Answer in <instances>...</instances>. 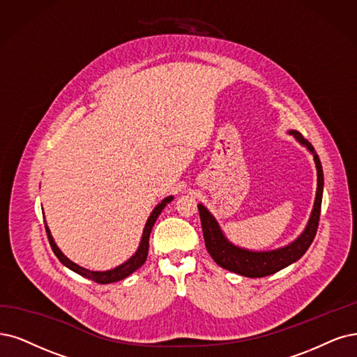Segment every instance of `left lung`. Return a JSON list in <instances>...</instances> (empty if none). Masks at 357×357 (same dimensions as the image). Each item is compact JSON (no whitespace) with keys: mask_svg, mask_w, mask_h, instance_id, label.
Listing matches in <instances>:
<instances>
[{"mask_svg":"<svg viewBox=\"0 0 357 357\" xmlns=\"http://www.w3.org/2000/svg\"><path fill=\"white\" fill-rule=\"evenodd\" d=\"M289 135H293L303 147H306L309 153L313 155L316 175H318V187H316V197L310 218L307 225L294 241L289 244L275 248L266 250V252H253L232 244L223 231L220 229L215 216L208 212L207 207L202 203L197 206L200 212L202 228L204 235V243L208 255L218 263V265L229 272L238 273L247 278H263V276L272 275L289 265H293L303 255L307 252L310 247L316 231H318V223L321 216V204H322V194H324V172L322 165L318 154H316L312 144L303 138V135L297 130H288Z\"/></svg>","mask_w":357,"mask_h":357,"instance_id":"8db88e82","label":"left lung"}]
</instances>
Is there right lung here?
<instances>
[{
	"mask_svg": "<svg viewBox=\"0 0 357 357\" xmlns=\"http://www.w3.org/2000/svg\"><path fill=\"white\" fill-rule=\"evenodd\" d=\"M172 200H174V195H169V197H166V199H163L160 203H158L154 207L150 218L147 219V222H145V227H144L142 236H141V241H139V245L137 248V252L132 255L126 261H123L122 265H119V266H116L113 269H109V271H89L86 268H82V266L76 265L75 261H72L70 259H68V257L63 255V252L57 247L54 238H52V235H51V231H50V228L47 227V223H45V229H47L50 245L52 248V252H54V255L57 256V259L63 263L66 268H69L70 271H73V272L79 273L81 276H84V278L92 280V281H96L98 284H112V282H117V281H121V280H125L126 276L132 275L137 269H139L145 263V260H147V256H149V240H150L151 229L154 227V223H155L158 215L162 213V210Z\"/></svg>",
	"mask_w": 357,
	"mask_h": 357,
	"instance_id": "obj_1",
	"label": "right lung"
}]
</instances>
